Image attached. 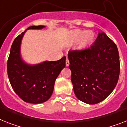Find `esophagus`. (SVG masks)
<instances>
[{"instance_id": "esophagus-1", "label": "esophagus", "mask_w": 127, "mask_h": 127, "mask_svg": "<svg viewBox=\"0 0 127 127\" xmlns=\"http://www.w3.org/2000/svg\"><path fill=\"white\" fill-rule=\"evenodd\" d=\"M65 64H66V66H67V67H68V66L69 65V59H68L67 58H66Z\"/></svg>"}]
</instances>
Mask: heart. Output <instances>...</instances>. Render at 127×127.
Here are the masks:
<instances>
[{
  "mask_svg": "<svg viewBox=\"0 0 127 127\" xmlns=\"http://www.w3.org/2000/svg\"><path fill=\"white\" fill-rule=\"evenodd\" d=\"M94 39V33L91 30H76L71 33L70 40L71 42H76L78 41L80 47H85L92 43Z\"/></svg>",
  "mask_w": 127,
  "mask_h": 127,
  "instance_id": "obj_1",
  "label": "heart"
}]
</instances>
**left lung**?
Returning <instances> with one entry per match:
<instances>
[{
  "instance_id": "obj_1",
  "label": "left lung",
  "mask_w": 127,
  "mask_h": 127,
  "mask_svg": "<svg viewBox=\"0 0 127 127\" xmlns=\"http://www.w3.org/2000/svg\"><path fill=\"white\" fill-rule=\"evenodd\" d=\"M71 81L75 95L82 102L95 104L106 99L118 83L120 62L118 47L105 33L94 43L68 53Z\"/></svg>"
}]
</instances>
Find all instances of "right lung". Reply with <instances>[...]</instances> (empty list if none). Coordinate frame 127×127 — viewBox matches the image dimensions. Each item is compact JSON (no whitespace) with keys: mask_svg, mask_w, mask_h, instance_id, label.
<instances>
[{"mask_svg":"<svg viewBox=\"0 0 127 127\" xmlns=\"http://www.w3.org/2000/svg\"><path fill=\"white\" fill-rule=\"evenodd\" d=\"M43 25L31 26L13 41L7 63L9 82L23 100L32 104L45 102L51 97L54 82L65 67V56L57 61H45L30 65L23 61L20 54L22 38L28 29H41Z\"/></svg>","mask_w":127,"mask_h":127,"instance_id":"1","label":"right lung"}]
</instances>
